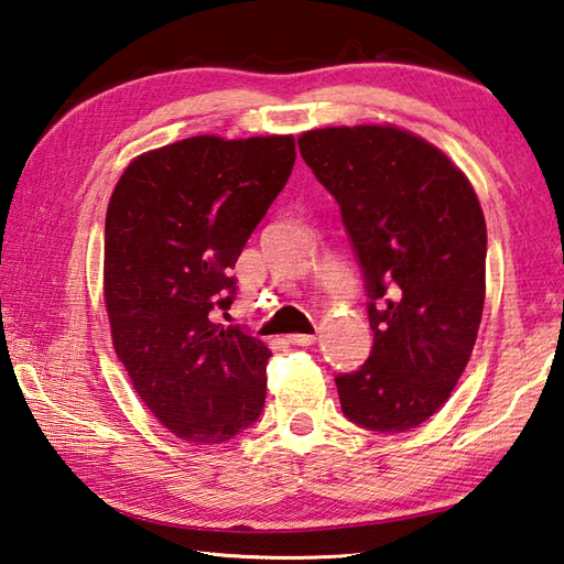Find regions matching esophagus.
I'll return each instance as SVG.
<instances>
[{
  "label": "esophagus",
  "instance_id": "obj_1",
  "mask_svg": "<svg viewBox=\"0 0 564 564\" xmlns=\"http://www.w3.org/2000/svg\"><path fill=\"white\" fill-rule=\"evenodd\" d=\"M286 340H290L292 345H302V347H308V345H314L316 343V335H306V333H292V335H286Z\"/></svg>",
  "mask_w": 564,
  "mask_h": 564
}]
</instances>
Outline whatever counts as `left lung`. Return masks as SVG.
<instances>
[{
  "label": "left lung",
  "mask_w": 564,
  "mask_h": 564,
  "mask_svg": "<svg viewBox=\"0 0 564 564\" xmlns=\"http://www.w3.org/2000/svg\"><path fill=\"white\" fill-rule=\"evenodd\" d=\"M299 152L340 205L369 296L373 347L335 377L343 412L371 432H408L446 403L478 337V195L440 149L393 124L311 130Z\"/></svg>",
  "instance_id": "1"
}]
</instances>
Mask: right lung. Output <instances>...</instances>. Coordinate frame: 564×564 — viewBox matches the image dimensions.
<instances>
[{
  "label": "right lung",
  "instance_id": "1",
  "mask_svg": "<svg viewBox=\"0 0 564 564\" xmlns=\"http://www.w3.org/2000/svg\"><path fill=\"white\" fill-rule=\"evenodd\" d=\"M292 134L187 137L137 156L110 195L104 290L134 391L181 440H234L265 408L270 349L239 325L231 270L290 178Z\"/></svg>",
  "mask_w": 564,
  "mask_h": 564
}]
</instances>
